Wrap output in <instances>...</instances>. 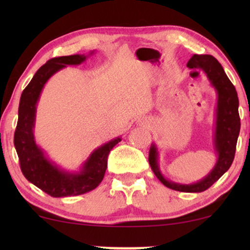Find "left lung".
Segmentation results:
<instances>
[{
    "instance_id": "left-lung-1",
    "label": "left lung",
    "mask_w": 250,
    "mask_h": 250,
    "mask_svg": "<svg viewBox=\"0 0 250 250\" xmlns=\"http://www.w3.org/2000/svg\"><path fill=\"white\" fill-rule=\"evenodd\" d=\"M189 68H203L208 78L217 90L216 129H215V148L218 159L214 169L200 182L184 186L165 180L157 165V149L152 145L149 151V164L160 182L169 189L181 192H201L210 188L227 170L230 168L234 159L235 146L240 132L239 117V100L233 84L229 80L221 63L210 54H193L187 64Z\"/></svg>"
}]
</instances>
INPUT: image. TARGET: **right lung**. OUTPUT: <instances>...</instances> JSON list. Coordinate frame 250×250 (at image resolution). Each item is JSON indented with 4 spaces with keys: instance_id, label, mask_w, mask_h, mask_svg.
<instances>
[{
    "instance_id": "add662e5",
    "label": "right lung",
    "mask_w": 250,
    "mask_h": 250,
    "mask_svg": "<svg viewBox=\"0 0 250 250\" xmlns=\"http://www.w3.org/2000/svg\"><path fill=\"white\" fill-rule=\"evenodd\" d=\"M85 56H64L50 59L43 64L22 91L20 98L18 123L15 131V146L18 153L20 169L23 176L53 198L80 196L94 190L104 180L110 150L121 142V138L105 143L95 150L77 174L64 173L52 165L34 141L33 127L35 122L36 102L44 84L52 75L66 64H80Z\"/></svg>"
}]
</instances>
